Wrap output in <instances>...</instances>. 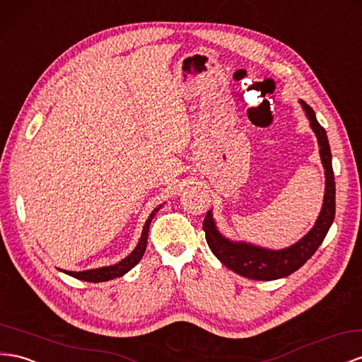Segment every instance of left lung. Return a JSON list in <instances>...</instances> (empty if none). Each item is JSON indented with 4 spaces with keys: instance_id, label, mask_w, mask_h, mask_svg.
Returning <instances> with one entry per match:
<instances>
[{
    "instance_id": "left-lung-1",
    "label": "left lung",
    "mask_w": 362,
    "mask_h": 362,
    "mask_svg": "<svg viewBox=\"0 0 362 362\" xmlns=\"http://www.w3.org/2000/svg\"><path fill=\"white\" fill-rule=\"evenodd\" d=\"M301 105L309 117L310 128L318 139L320 155L326 175V193L323 209H321L314 228L305 238L300 239L296 245L286 250L271 251L248 245V243L243 242H231L223 238L222 234H219L210 211H207L204 218L202 230L205 231V240H207L211 252L228 269L242 277L252 280H276L291 276L292 272L301 268L314 256V252L318 250L321 242L325 240L332 222L335 219V178L334 169H332V153L327 135L323 126L317 122L315 112L312 111L310 106L305 102H301Z\"/></svg>"
}]
</instances>
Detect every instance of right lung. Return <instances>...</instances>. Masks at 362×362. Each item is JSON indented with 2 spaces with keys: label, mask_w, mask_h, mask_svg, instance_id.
I'll return each mask as SVG.
<instances>
[{
  "label": "right lung",
  "mask_w": 362,
  "mask_h": 362,
  "mask_svg": "<svg viewBox=\"0 0 362 362\" xmlns=\"http://www.w3.org/2000/svg\"><path fill=\"white\" fill-rule=\"evenodd\" d=\"M160 207H161V205H158V207L151 213V216L148 218V221H146L139 245L135 247V250L129 254L128 257L117 263V265L105 267V268H97V269H88V271H82V272H74V271H64V272H66L68 276H71L74 279H79V280H83V281H93V283L108 281V280L122 277L123 274H126V272L131 271L136 265V263L140 262V259L143 257L144 250H146V243H148L149 226H151V222H152V218L155 216V213L160 210Z\"/></svg>",
  "instance_id": "1"
}]
</instances>
